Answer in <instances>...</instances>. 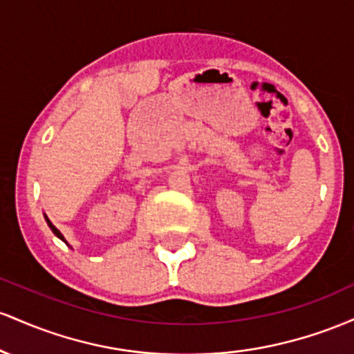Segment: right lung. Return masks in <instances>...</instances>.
Instances as JSON below:
<instances>
[{"mask_svg": "<svg viewBox=\"0 0 354 354\" xmlns=\"http://www.w3.org/2000/svg\"><path fill=\"white\" fill-rule=\"evenodd\" d=\"M45 219H46V224H48V227L51 229V232H53V234H55V236H57V237H58V239H62L63 242H65V244H68V242H66V241H65V237H63V234H62V232H59V230H58L57 227H55V225H53V224H51V222H50V219H48V217H46V216H45Z\"/></svg>", "mask_w": 354, "mask_h": 354, "instance_id": "1", "label": "right lung"}]
</instances>
